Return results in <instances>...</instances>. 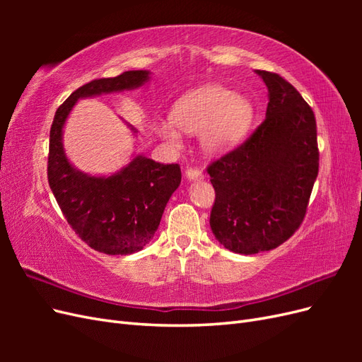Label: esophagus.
Here are the masks:
<instances>
[{"instance_id": "34e87169", "label": "esophagus", "mask_w": 362, "mask_h": 362, "mask_svg": "<svg viewBox=\"0 0 362 362\" xmlns=\"http://www.w3.org/2000/svg\"><path fill=\"white\" fill-rule=\"evenodd\" d=\"M185 175H187L189 180H202L204 178V173L196 168H187L185 169Z\"/></svg>"}]
</instances>
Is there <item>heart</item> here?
<instances>
[{"label":"heart","mask_w":362,"mask_h":362,"mask_svg":"<svg viewBox=\"0 0 362 362\" xmlns=\"http://www.w3.org/2000/svg\"><path fill=\"white\" fill-rule=\"evenodd\" d=\"M254 108L246 98L222 86H205L181 96L170 117L156 125L158 136L172 146H181V129L199 134L202 148L218 154L238 144L252 122Z\"/></svg>","instance_id":"obj_1"}]
</instances>
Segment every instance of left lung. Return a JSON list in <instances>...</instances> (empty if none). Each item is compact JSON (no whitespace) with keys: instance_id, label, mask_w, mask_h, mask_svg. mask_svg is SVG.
I'll return each instance as SVG.
<instances>
[{"instance_id":"left-lung-1","label":"left lung","mask_w":362,"mask_h":362,"mask_svg":"<svg viewBox=\"0 0 362 362\" xmlns=\"http://www.w3.org/2000/svg\"><path fill=\"white\" fill-rule=\"evenodd\" d=\"M257 74L269 90L266 119L206 168L216 192L211 231L243 255L275 249L299 229L319 173L313 108L281 75Z\"/></svg>"}]
</instances>
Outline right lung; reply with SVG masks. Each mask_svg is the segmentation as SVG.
I'll return each instance as SVG.
<instances>
[{
	"mask_svg": "<svg viewBox=\"0 0 362 362\" xmlns=\"http://www.w3.org/2000/svg\"><path fill=\"white\" fill-rule=\"evenodd\" d=\"M148 80V71H127L78 87L57 108L49 131L48 182L54 198L75 234L107 255L134 254L151 242L181 182V169L137 156L112 177H90L64 156L63 125L80 98L136 89Z\"/></svg>",
	"mask_w": 362,
	"mask_h": 362,
	"instance_id": "right-lung-1",
	"label": "right lung"
}]
</instances>
